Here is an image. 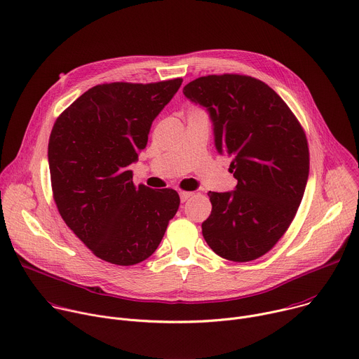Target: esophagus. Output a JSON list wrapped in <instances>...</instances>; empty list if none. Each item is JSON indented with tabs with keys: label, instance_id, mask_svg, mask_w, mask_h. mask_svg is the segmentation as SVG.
<instances>
[{
	"label": "esophagus",
	"instance_id": "esophagus-1",
	"mask_svg": "<svg viewBox=\"0 0 359 359\" xmlns=\"http://www.w3.org/2000/svg\"><path fill=\"white\" fill-rule=\"evenodd\" d=\"M179 194H180V200L184 203L186 200H189V198L191 197V194H193V193H191V191H180Z\"/></svg>",
	"mask_w": 359,
	"mask_h": 359
}]
</instances>
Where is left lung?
Returning a JSON list of instances; mask_svg holds the SVG:
<instances>
[{
	"instance_id": "8db88e82",
	"label": "left lung",
	"mask_w": 359,
	"mask_h": 359,
	"mask_svg": "<svg viewBox=\"0 0 359 359\" xmlns=\"http://www.w3.org/2000/svg\"><path fill=\"white\" fill-rule=\"evenodd\" d=\"M183 93L208 109L215 146L233 158L237 179L236 190L209 191L203 237L226 260L259 259L287 231L302 200L310 172L304 129L276 90L251 76H201Z\"/></svg>"
}]
</instances>
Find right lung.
Returning <instances> with one entry per match:
<instances>
[{
    "label": "right lung",
    "mask_w": 359,
    "mask_h": 359,
    "mask_svg": "<svg viewBox=\"0 0 359 359\" xmlns=\"http://www.w3.org/2000/svg\"><path fill=\"white\" fill-rule=\"evenodd\" d=\"M182 82L96 85L58 116L50 132L48 162L58 212L108 263L133 266L150 257L179 209L176 190L136 186L128 169Z\"/></svg>",
    "instance_id": "1"
}]
</instances>
